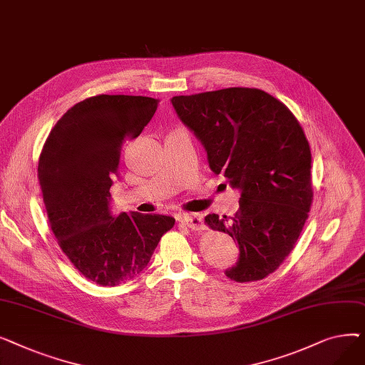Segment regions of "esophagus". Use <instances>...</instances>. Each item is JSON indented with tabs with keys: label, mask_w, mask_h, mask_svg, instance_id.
Here are the masks:
<instances>
[{
	"label": "esophagus",
	"mask_w": 365,
	"mask_h": 365,
	"mask_svg": "<svg viewBox=\"0 0 365 365\" xmlns=\"http://www.w3.org/2000/svg\"><path fill=\"white\" fill-rule=\"evenodd\" d=\"M180 222L189 229H192V231H204L205 229V223L200 215H183Z\"/></svg>",
	"instance_id": "34e87169"
}]
</instances>
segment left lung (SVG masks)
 Returning a JSON list of instances; mask_svg holds the SVG:
<instances>
[{
    "label": "left lung",
    "instance_id": "8db88e82",
    "mask_svg": "<svg viewBox=\"0 0 365 365\" xmlns=\"http://www.w3.org/2000/svg\"><path fill=\"white\" fill-rule=\"evenodd\" d=\"M171 103L205 148L210 168L241 192L234 217H205L238 242L240 259L226 277L263 279L290 255L311 210L312 158L303 128L289 108L259 88L175 96Z\"/></svg>",
    "mask_w": 365,
    "mask_h": 365
}]
</instances>
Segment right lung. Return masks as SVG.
<instances>
[{"label": "right lung", "instance_id": "obj_1", "mask_svg": "<svg viewBox=\"0 0 365 365\" xmlns=\"http://www.w3.org/2000/svg\"><path fill=\"white\" fill-rule=\"evenodd\" d=\"M157 108L145 96H93L56 123L41 150L38 180L51 231L81 275L103 287L138 277L176 222L138 212L117 216L109 205L123 145L139 136Z\"/></svg>", "mask_w": 365, "mask_h": 365}]
</instances>
